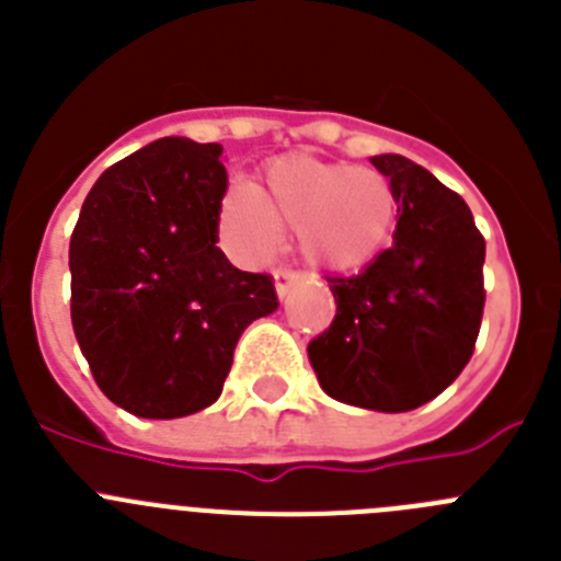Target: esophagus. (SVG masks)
Listing matches in <instances>:
<instances>
[{
    "label": "esophagus",
    "instance_id": "obj_1",
    "mask_svg": "<svg viewBox=\"0 0 561 561\" xmlns=\"http://www.w3.org/2000/svg\"><path fill=\"white\" fill-rule=\"evenodd\" d=\"M297 280V272L291 270H275V291L277 297H286V291H289V286Z\"/></svg>",
    "mask_w": 561,
    "mask_h": 561
}]
</instances>
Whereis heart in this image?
I'll return each instance as SVG.
<instances>
[{
  "label": "heart",
  "mask_w": 561,
  "mask_h": 561,
  "mask_svg": "<svg viewBox=\"0 0 561 561\" xmlns=\"http://www.w3.org/2000/svg\"><path fill=\"white\" fill-rule=\"evenodd\" d=\"M399 196L385 173L280 157L266 168V187L236 185L221 202V230L250 261L280 244V227L297 230L311 266L351 272L370 264L393 236Z\"/></svg>",
  "instance_id": "heart-1"
}]
</instances>
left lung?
I'll use <instances>...</instances> for the list:
<instances>
[{
    "mask_svg": "<svg viewBox=\"0 0 561 561\" xmlns=\"http://www.w3.org/2000/svg\"><path fill=\"white\" fill-rule=\"evenodd\" d=\"M399 196L393 247L359 275L329 277L336 314L309 342L320 388L336 401L408 413L453 385L483 317L485 241L472 210L399 153L370 157Z\"/></svg>",
    "mask_w": 561,
    "mask_h": 561,
    "instance_id": "8db88e82",
    "label": "left lung"
}]
</instances>
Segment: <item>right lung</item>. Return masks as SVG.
<instances>
[{
    "instance_id": "obj_1",
    "label": "right lung",
    "mask_w": 561,
    "mask_h": 561,
    "mask_svg": "<svg viewBox=\"0 0 561 561\" xmlns=\"http://www.w3.org/2000/svg\"><path fill=\"white\" fill-rule=\"evenodd\" d=\"M221 151L162 137L114 162L69 238L76 340L106 399L140 419L210 408L238 336L277 309L272 277L216 247Z\"/></svg>"
}]
</instances>
